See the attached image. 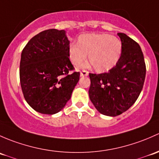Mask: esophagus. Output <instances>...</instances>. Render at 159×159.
I'll list each match as a JSON object with an SVG mask.
<instances>
[{"label":"esophagus","mask_w":159,"mask_h":159,"mask_svg":"<svg viewBox=\"0 0 159 159\" xmlns=\"http://www.w3.org/2000/svg\"><path fill=\"white\" fill-rule=\"evenodd\" d=\"M89 75V72L86 71V70H83V71L80 73V76H86Z\"/></svg>","instance_id":"obj_1"}]
</instances>
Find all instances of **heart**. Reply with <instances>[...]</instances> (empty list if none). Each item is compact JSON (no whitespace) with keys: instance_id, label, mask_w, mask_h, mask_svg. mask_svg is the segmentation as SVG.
Returning a JSON list of instances; mask_svg holds the SVG:
<instances>
[{"instance_id":"heart-1","label":"heart","mask_w":159,"mask_h":159,"mask_svg":"<svg viewBox=\"0 0 159 159\" xmlns=\"http://www.w3.org/2000/svg\"><path fill=\"white\" fill-rule=\"evenodd\" d=\"M69 58L75 66H80L86 60L96 71L102 73L111 70L120 58L122 43L115 36L106 34L80 35L77 44L69 47Z\"/></svg>"}]
</instances>
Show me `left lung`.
<instances>
[{
  "mask_svg": "<svg viewBox=\"0 0 159 159\" xmlns=\"http://www.w3.org/2000/svg\"><path fill=\"white\" fill-rule=\"evenodd\" d=\"M120 58L107 73H89L91 102L100 113L117 116L128 110L143 88L146 67L140 46L123 33Z\"/></svg>",
  "mask_w": 159,
  "mask_h": 159,
  "instance_id": "left-lung-1",
  "label": "left lung"
}]
</instances>
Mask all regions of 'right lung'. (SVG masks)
I'll return each mask as SVG.
<instances>
[{
  "label": "right lung",
  "mask_w": 159,
  "mask_h": 159,
  "mask_svg": "<svg viewBox=\"0 0 159 159\" xmlns=\"http://www.w3.org/2000/svg\"><path fill=\"white\" fill-rule=\"evenodd\" d=\"M66 31L49 29L30 39L21 53L20 81L24 99L42 114L63 109L80 80L69 59Z\"/></svg>",
  "instance_id": "add662e5"
}]
</instances>
